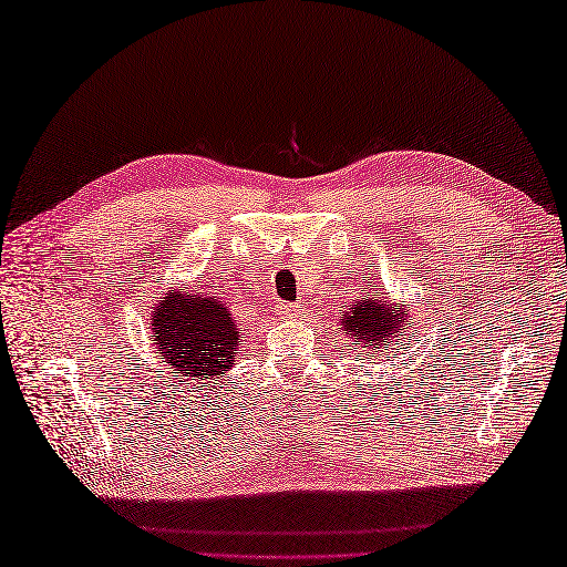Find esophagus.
<instances>
[{"label":"esophagus","mask_w":567,"mask_h":567,"mask_svg":"<svg viewBox=\"0 0 567 567\" xmlns=\"http://www.w3.org/2000/svg\"><path fill=\"white\" fill-rule=\"evenodd\" d=\"M275 311L280 317H285V319H290V317H297L299 315V305H290V302H280V305H275Z\"/></svg>","instance_id":"esophagus-1"}]
</instances>
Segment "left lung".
Masks as SVG:
<instances>
[{
	"label": "left lung",
	"instance_id": "obj_1",
	"mask_svg": "<svg viewBox=\"0 0 567 567\" xmlns=\"http://www.w3.org/2000/svg\"><path fill=\"white\" fill-rule=\"evenodd\" d=\"M404 305L396 307L388 297L378 292L360 297L358 302L341 311V331L353 341V346L370 351L372 355L400 353V343L406 339L404 331Z\"/></svg>",
	"mask_w": 567,
	"mask_h": 567
}]
</instances>
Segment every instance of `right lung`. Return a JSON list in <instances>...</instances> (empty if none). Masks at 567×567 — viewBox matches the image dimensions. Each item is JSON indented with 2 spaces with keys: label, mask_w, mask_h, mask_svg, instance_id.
I'll return each instance as SVG.
<instances>
[{
  "label": "right lung",
  "mask_w": 567,
  "mask_h": 567,
  "mask_svg": "<svg viewBox=\"0 0 567 567\" xmlns=\"http://www.w3.org/2000/svg\"><path fill=\"white\" fill-rule=\"evenodd\" d=\"M153 341L183 380H214L234 368L244 333L216 292L167 290L151 315Z\"/></svg>",
  "instance_id": "right-lung-1"
}]
</instances>
